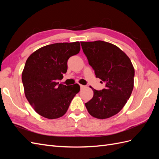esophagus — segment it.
<instances>
[{
	"label": "esophagus",
	"instance_id": "esophagus-1",
	"mask_svg": "<svg viewBox=\"0 0 159 159\" xmlns=\"http://www.w3.org/2000/svg\"><path fill=\"white\" fill-rule=\"evenodd\" d=\"M80 88H81V89H84V88H85V85H81V84H80Z\"/></svg>",
	"mask_w": 159,
	"mask_h": 159
}]
</instances>
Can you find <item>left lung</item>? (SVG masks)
Wrapping results in <instances>:
<instances>
[{
    "label": "left lung",
    "mask_w": 159,
    "mask_h": 159,
    "mask_svg": "<svg viewBox=\"0 0 159 159\" xmlns=\"http://www.w3.org/2000/svg\"><path fill=\"white\" fill-rule=\"evenodd\" d=\"M81 45L96 78L105 84L102 91L91 87L93 96L85 107L93 117L109 118L123 109L131 95L134 67L125 53L111 43L98 40L81 42Z\"/></svg>",
    "instance_id": "left-lung-1"
}]
</instances>
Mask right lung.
Wrapping results in <instances>:
<instances>
[{
	"label": "right lung",
	"instance_id": "1",
	"mask_svg": "<svg viewBox=\"0 0 159 159\" xmlns=\"http://www.w3.org/2000/svg\"><path fill=\"white\" fill-rule=\"evenodd\" d=\"M80 50L79 42L43 46L28 57L22 73L25 96L35 111L47 119L60 118L78 93L79 84L59 85L68 69L67 61Z\"/></svg>",
	"mask_w": 159,
	"mask_h": 159
}]
</instances>
